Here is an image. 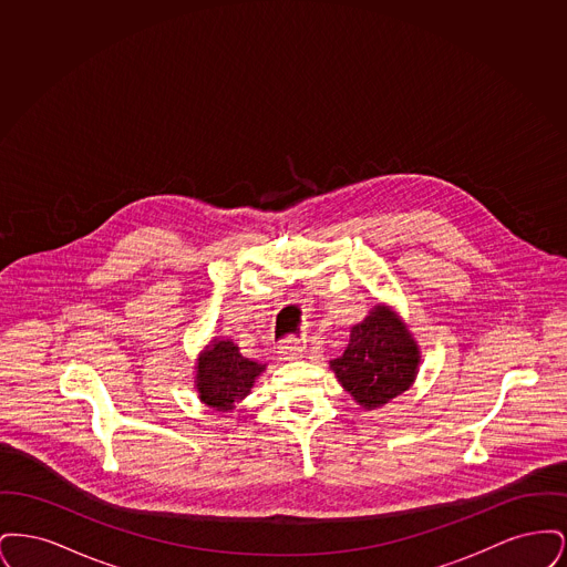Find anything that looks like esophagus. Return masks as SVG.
<instances>
[{"instance_id":"1","label":"esophagus","mask_w":567,"mask_h":567,"mask_svg":"<svg viewBox=\"0 0 567 567\" xmlns=\"http://www.w3.org/2000/svg\"><path fill=\"white\" fill-rule=\"evenodd\" d=\"M301 354H303V347L297 338H287L278 347V357L282 361H297V359H301Z\"/></svg>"}]
</instances>
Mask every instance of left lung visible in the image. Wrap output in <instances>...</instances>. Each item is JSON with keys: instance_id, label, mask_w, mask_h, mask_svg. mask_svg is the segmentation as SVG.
Segmentation results:
<instances>
[{"instance_id": "8db88e82", "label": "left lung", "mask_w": 567, "mask_h": 567, "mask_svg": "<svg viewBox=\"0 0 567 567\" xmlns=\"http://www.w3.org/2000/svg\"><path fill=\"white\" fill-rule=\"evenodd\" d=\"M421 349L404 319L386 303L352 324L342 357L329 368L363 410H378L405 393L419 374Z\"/></svg>"}]
</instances>
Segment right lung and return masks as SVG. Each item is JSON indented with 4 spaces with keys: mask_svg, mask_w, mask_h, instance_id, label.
<instances>
[{
    "mask_svg": "<svg viewBox=\"0 0 567 567\" xmlns=\"http://www.w3.org/2000/svg\"><path fill=\"white\" fill-rule=\"evenodd\" d=\"M266 372V363L243 357L234 340L213 338L195 361V391L202 404L216 412H231L250 395L255 380Z\"/></svg>",
    "mask_w": 567,
    "mask_h": 567,
    "instance_id": "add662e5",
    "label": "right lung"
}]
</instances>
